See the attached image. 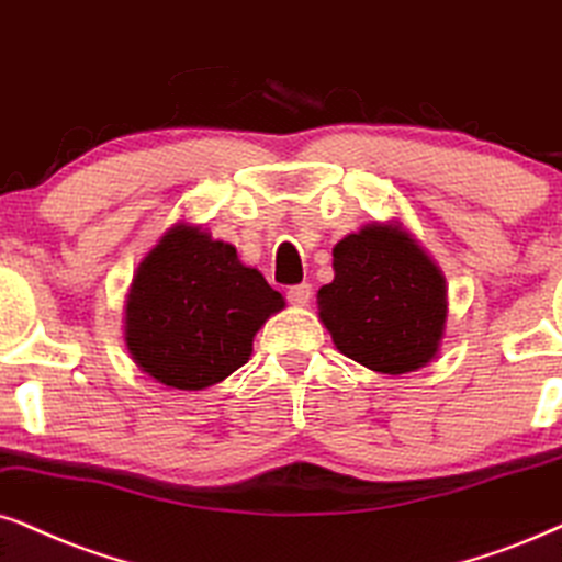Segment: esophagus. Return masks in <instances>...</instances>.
Returning <instances> with one entry per match:
<instances>
[{
  "label": "esophagus",
  "instance_id": "obj_1",
  "mask_svg": "<svg viewBox=\"0 0 562 562\" xmlns=\"http://www.w3.org/2000/svg\"><path fill=\"white\" fill-rule=\"evenodd\" d=\"M311 295H314V290H311L308 282H301V285L288 288V301L293 305H308Z\"/></svg>",
  "mask_w": 562,
  "mask_h": 562
}]
</instances>
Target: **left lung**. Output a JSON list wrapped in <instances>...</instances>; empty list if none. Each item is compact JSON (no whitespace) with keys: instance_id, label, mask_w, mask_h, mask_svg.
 <instances>
[{"instance_id":"obj_1","label":"left lung","mask_w":562,"mask_h":562,"mask_svg":"<svg viewBox=\"0 0 562 562\" xmlns=\"http://www.w3.org/2000/svg\"><path fill=\"white\" fill-rule=\"evenodd\" d=\"M337 350L371 371L400 375L438 350L446 282L428 254L392 225H368L334 246V280L318 290Z\"/></svg>"}]
</instances>
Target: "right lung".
<instances>
[{"label": "right lung", "instance_id": "obj_1", "mask_svg": "<svg viewBox=\"0 0 562 562\" xmlns=\"http://www.w3.org/2000/svg\"><path fill=\"white\" fill-rule=\"evenodd\" d=\"M285 305L236 248L176 225L147 254L126 301V345L145 373L199 392L251 355L254 334Z\"/></svg>", "mask_w": 562, "mask_h": 562}]
</instances>
